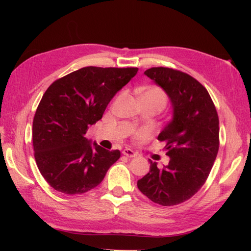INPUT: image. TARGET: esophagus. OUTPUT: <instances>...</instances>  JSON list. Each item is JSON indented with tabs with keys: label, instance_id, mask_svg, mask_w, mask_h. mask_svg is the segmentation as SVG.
I'll return each mask as SVG.
<instances>
[{
	"label": "esophagus",
	"instance_id": "obj_1",
	"mask_svg": "<svg viewBox=\"0 0 251 251\" xmlns=\"http://www.w3.org/2000/svg\"><path fill=\"white\" fill-rule=\"evenodd\" d=\"M123 154H124L125 156L128 157V158H134V157L137 156V154H136L135 151H134L133 150H131V149H125V150L123 151Z\"/></svg>",
	"mask_w": 251,
	"mask_h": 251
}]
</instances>
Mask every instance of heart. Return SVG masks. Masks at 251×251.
<instances>
[{"mask_svg":"<svg viewBox=\"0 0 251 251\" xmlns=\"http://www.w3.org/2000/svg\"><path fill=\"white\" fill-rule=\"evenodd\" d=\"M137 93L139 95L140 100H147L154 102L160 105L163 109L166 103H168V95L165 94L164 91L159 87H149V88H138ZM140 135H144L146 133L140 132Z\"/></svg>","mask_w":251,"mask_h":251,"instance_id":"1","label":"heart"}]
</instances>
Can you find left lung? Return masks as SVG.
<instances>
[{
	"mask_svg": "<svg viewBox=\"0 0 251 251\" xmlns=\"http://www.w3.org/2000/svg\"><path fill=\"white\" fill-rule=\"evenodd\" d=\"M144 74L171 98L174 117L159 134L170 156L169 165L138 180L139 191L154 203L173 206L198 193L212 169L219 151V116L209 93L191 75L166 67H153Z\"/></svg>",
	"mask_w": 251,
	"mask_h": 251,
	"instance_id": "left-lung-1",
	"label": "left lung"
}]
</instances>
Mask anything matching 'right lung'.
Returning <instances> with one entry per match:
<instances>
[{
  "label": "right lung",
  "mask_w": 251,
  "mask_h": 251,
  "mask_svg": "<svg viewBox=\"0 0 251 251\" xmlns=\"http://www.w3.org/2000/svg\"><path fill=\"white\" fill-rule=\"evenodd\" d=\"M137 71L134 67H85L53 81L44 93L33 118V151L42 176L55 191H90L120 158L119 150L96 143L93 149L85 135Z\"/></svg>",
  "instance_id": "right-lung-1"
}]
</instances>
